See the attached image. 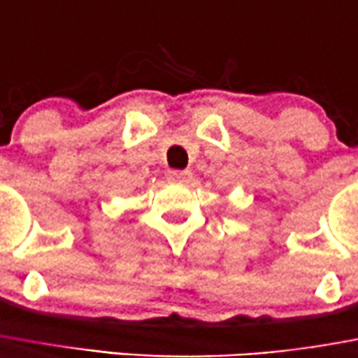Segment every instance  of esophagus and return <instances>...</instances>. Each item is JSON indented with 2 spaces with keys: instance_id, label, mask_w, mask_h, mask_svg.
I'll return each instance as SVG.
<instances>
[{
  "instance_id": "esophagus-1",
  "label": "esophagus",
  "mask_w": 358,
  "mask_h": 358,
  "mask_svg": "<svg viewBox=\"0 0 358 358\" xmlns=\"http://www.w3.org/2000/svg\"><path fill=\"white\" fill-rule=\"evenodd\" d=\"M188 177H190V173H188V171L171 170L170 173H168V181H170V182H185V181H188Z\"/></svg>"
}]
</instances>
